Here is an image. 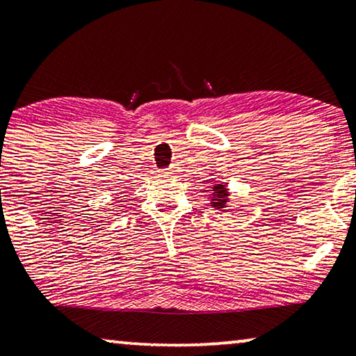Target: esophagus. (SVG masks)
Here are the masks:
<instances>
[{"label": "esophagus", "mask_w": 356, "mask_h": 356, "mask_svg": "<svg viewBox=\"0 0 356 356\" xmlns=\"http://www.w3.org/2000/svg\"><path fill=\"white\" fill-rule=\"evenodd\" d=\"M166 171L171 172V174H176L179 171V165H171V166L166 169Z\"/></svg>", "instance_id": "34e87169"}]
</instances>
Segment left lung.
Wrapping results in <instances>:
<instances>
[{"mask_svg": "<svg viewBox=\"0 0 356 356\" xmlns=\"http://www.w3.org/2000/svg\"><path fill=\"white\" fill-rule=\"evenodd\" d=\"M227 200H228V190H227V187H225V184L213 185L211 204L216 209H222V207H225V204H227Z\"/></svg>", "mask_w": 356, "mask_h": 356, "instance_id": "obj_1", "label": "left lung"}]
</instances>
